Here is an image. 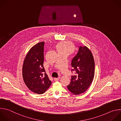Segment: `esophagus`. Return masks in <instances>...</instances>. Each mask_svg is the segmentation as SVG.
I'll use <instances>...</instances> for the list:
<instances>
[{
    "mask_svg": "<svg viewBox=\"0 0 121 121\" xmlns=\"http://www.w3.org/2000/svg\"><path fill=\"white\" fill-rule=\"evenodd\" d=\"M59 79H60V77H58L57 78H54V80L55 81H57L59 80Z\"/></svg>",
    "mask_w": 121,
    "mask_h": 121,
    "instance_id": "34e87169",
    "label": "esophagus"
}]
</instances>
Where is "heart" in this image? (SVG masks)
Instances as JSON below:
<instances>
[{
	"label": "heart",
	"instance_id": "heart-1",
	"mask_svg": "<svg viewBox=\"0 0 121 121\" xmlns=\"http://www.w3.org/2000/svg\"><path fill=\"white\" fill-rule=\"evenodd\" d=\"M74 45L69 41H64L58 44L56 49L58 53H65L68 55L74 50Z\"/></svg>",
	"mask_w": 121,
	"mask_h": 121
}]
</instances>
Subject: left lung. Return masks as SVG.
Returning <instances> with one entry per match:
<instances>
[{
  "instance_id": "1",
  "label": "left lung",
  "mask_w": 121,
  "mask_h": 121,
  "mask_svg": "<svg viewBox=\"0 0 121 121\" xmlns=\"http://www.w3.org/2000/svg\"><path fill=\"white\" fill-rule=\"evenodd\" d=\"M71 65L75 71L67 88L75 95L85 93L92 84L95 75V61L90 50L86 46L79 47L76 55L73 58Z\"/></svg>"
}]
</instances>
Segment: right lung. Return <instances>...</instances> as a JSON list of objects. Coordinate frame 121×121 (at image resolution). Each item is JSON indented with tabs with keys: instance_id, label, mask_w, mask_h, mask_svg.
<instances>
[{
	"instance_id": "obj_1",
	"label": "right lung",
	"mask_w": 121,
	"mask_h": 121,
	"mask_svg": "<svg viewBox=\"0 0 121 121\" xmlns=\"http://www.w3.org/2000/svg\"><path fill=\"white\" fill-rule=\"evenodd\" d=\"M42 42L34 46L24 59L22 67L24 81L32 92L38 94L46 92L51 85L43 66L44 47Z\"/></svg>"
}]
</instances>
